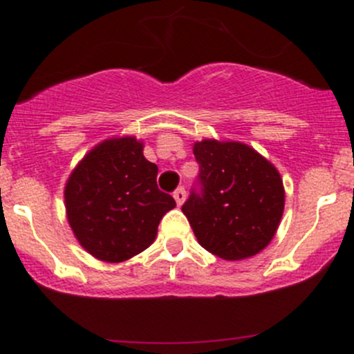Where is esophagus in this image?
<instances>
[{"instance_id": "obj_1", "label": "esophagus", "mask_w": 354, "mask_h": 354, "mask_svg": "<svg viewBox=\"0 0 354 354\" xmlns=\"http://www.w3.org/2000/svg\"><path fill=\"white\" fill-rule=\"evenodd\" d=\"M173 197H174V200H176L178 205H181V203L185 202V198H187V192H185L183 187H180V188H176V190H174Z\"/></svg>"}]
</instances>
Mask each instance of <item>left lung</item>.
I'll return each mask as SVG.
<instances>
[{"label":"left lung","instance_id":"1","mask_svg":"<svg viewBox=\"0 0 354 354\" xmlns=\"http://www.w3.org/2000/svg\"><path fill=\"white\" fill-rule=\"evenodd\" d=\"M197 187L181 210L198 243L224 260L262 252L284 210L281 174L266 157L240 142L202 140L194 145Z\"/></svg>","mask_w":354,"mask_h":354}]
</instances>
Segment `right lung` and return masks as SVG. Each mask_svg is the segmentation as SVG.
Returning a JSON list of instances; mask_svg holds the SVG:
<instances>
[{
  "mask_svg": "<svg viewBox=\"0 0 354 354\" xmlns=\"http://www.w3.org/2000/svg\"><path fill=\"white\" fill-rule=\"evenodd\" d=\"M135 137L109 138L78 162L65 187L66 217L78 243L104 262H124L149 248L166 212L176 207L157 188V166Z\"/></svg>",
  "mask_w": 354,
  "mask_h": 354,
  "instance_id": "1",
  "label": "right lung"
}]
</instances>
